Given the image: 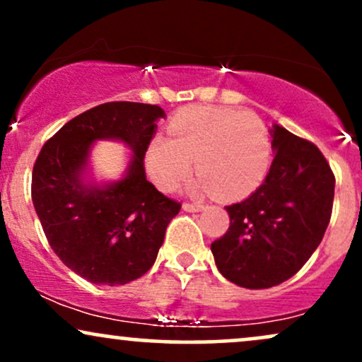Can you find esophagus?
Instances as JSON below:
<instances>
[{"label": "esophagus", "mask_w": 362, "mask_h": 362, "mask_svg": "<svg viewBox=\"0 0 362 362\" xmlns=\"http://www.w3.org/2000/svg\"><path fill=\"white\" fill-rule=\"evenodd\" d=\"M184 211H187V213H197V211L204 209V206L201 204V202H184Z\"/></svg>", "instance_id": "1"}]
</instances>
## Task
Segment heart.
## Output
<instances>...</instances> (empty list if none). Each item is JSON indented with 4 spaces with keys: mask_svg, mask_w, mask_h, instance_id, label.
<instances>
[{
    "mask_svg": "<svg viewBox=\"0 0 362 362\" xmlns=\"http://www.w3.org/2000/svg\"><path fill=\"white\" fill-rule=\"evenodd\" d=\"M168 134L170 139H153L146 151L149 175L167 192L190 177L192 161L201 177L199 187L221 199L252 194L271 167V132L250 112L187 107L172 119Z\"/></svg>",
    "mask_w": 362,
    "mask_h": 362,
    "instance_id": "b5f03b06",
    "label": "heart"
}]
</instances>
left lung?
Instances as JSON below:
<instances>
[{
  "label": "left lung",
  "instance_id": "8db88e82",
  "mask_svg": "<svg viewBox=\"0 0 362 362\" xmlns=\"http://www.w3.org/2000/svg\"><path fill=\"white\" fill-rule=\"evenodd\" d=\"M274 155L264 184L226 206L230 228L211 243L228 281L267 289L293 277L317 250L330 223L335 177L322 151L274 124Z\"/></svg>",
  "mask_w": 362,
  "mask_h": 362
}]
</instances>
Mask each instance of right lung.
I'll return each instance as SVG.
<instances>
[{"label":"right lung","instance_id":"1","mask_svg":"<svg viewBox=\"0 0 362 362\" xmlns=\"http://www.w3.org/2000/svg\"><path fill=\"white\" fill-rule=\"evenodd\" d=\"M161 117L165 110L149 103H102L66 122L37 156L32 201L45 238L66 267L93 284L120 286L146 274L180 211L144 172ZM100 139L133 149L120 181L97 185L86 177L90 146Z\"/></svg>","mask_w":362,"mask_h":362}]
</instances>
